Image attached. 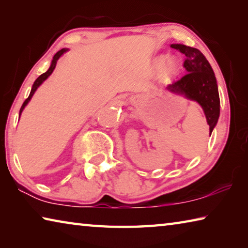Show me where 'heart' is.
<instances>
[{"label":"heart","instance_id":"obj_1","mask_svg":"<svg viewBox=\"0 0 248 248\" xmlns=\"http://www.w3.org/2000/svg\"><path fill=\"white\" fill-rule=\"evenodd\" d=\"M156 68L162 69L163 66H165V70L167 73L175 74L178 71V64L176 62L175 59H167L166 57H159L156 62H155Z\"/></svg>","mask_w":248,"mask_h":248}]
</instances>
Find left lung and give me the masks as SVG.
<instances>
[{"label": "left lung", "instance_id": "left-lung-1", "mask_svg": "<svg viewBox=\"0 0 248 248\" xmlns=\"http://www.w3.org/2000/svg\"><path fill=\"white\" fill-rule=\"evenodd\" d=\"M170 47L185 54L184 68L187 73L166 89L170 93L185 96L200 105L211 136L220 117V97L215 72L200 50L180 44H173Z\"/></svg>", "mask_w": 248, "mask_h": 248}]
</instances>
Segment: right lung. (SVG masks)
Masks as SVG:
<instances>
[{
    "mask_svg": "<svg viewBox=\"0 0 248 248\" xmlns=\"http://www.w3.org/2000/svg\"><path fill=\"white\" fill-rule=\"evenodd\" d=\"M69 49H66V48H63V49H61L60 51H58L56 54H54L53 56V59H52V61H51V64H50V68L48 69V71L47 72H45V73H43L40 75V77L36 79L35 82H33V84H32V87H31V94H29V96H28V98L25 100L24 102V104L22 105V107H20V110H19V117H20V114H22L23 112V110H24V108L27 106V104L29 103V100L31 99V97H32V95L35 94V92L37 91V89H38V87L41 85V84H43L46 79H47L50 75H51V73L53 72V70H54V68H56V64H57V61L59 60V58H60L62 54L63 53H65L66 51H68Z\"/></svg>",
    "mask_w": 248,
    "mask_h": 248,
    "instance_id": "right-lung-1",
    "label": "right lung"
}]
</instances>
